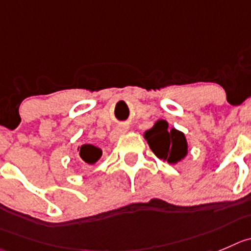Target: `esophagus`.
Returning a JSON list of instances; mask_svg holds the SVG:
<instances>
[{"label":"esophagus","mask_w":251,"mask_h":251,"mask_svg":"<svg viewBox=\"0 0 251 251\" xmlns=\"http://www.w3.org/2000/svg\"><path fill=\"white\" fill-rule=\"evenodd\" d=\"M127 129H128L127 127H117L116 129H114L113 132H112L111 139H112V140H116L117 138H118L119 135L122 134V133H126V132H127Z\"/></svg>","instance_id":"1"}]
</instances>
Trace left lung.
I'll use <instances>...</instances> for the list:
<instances>
[{"mask_svg":"<svg viewBox=\"0 0 251 251\" xmlns=\"http://www.w3.org/2000/svg\"><path fill=\"white\" fill-rule=\"evenodd\" d=\"M144 138L152 152L169 164L178 163L187 155L185 134L175 128L169 129L168 122L164 119H159L152 128L147 130Z\"/></svg>","mask_w":251,"mask_h":251,"instance_id":"obj_1","label":"left lung"}]
</instances>
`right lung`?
<instances>
[{"label":"right lung","mask_w":251,"mask_h":251,"mask_svg":"<svg viewBox=\"0 0 251 251\" xmlns=\"http://www.w3.org/2000/svg\"><path fill=\"white\" fill-rule=\"evenodd\" d=\"M80 157L88 165H94L102 156V150L92 144H83L80 148Z\"/></svg>","instance_id":"add662e5"}]
</instances>
